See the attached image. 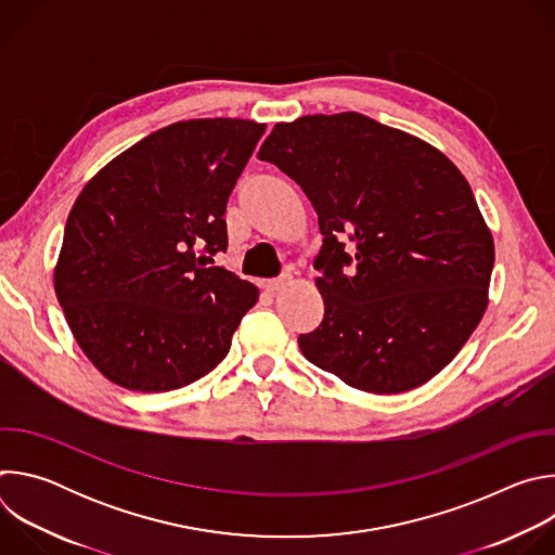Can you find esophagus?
I'll list each match as a JSON object with an SVG mask.
<instances>
[{
  "mask_svg": "<svg viewBox=\"0 0 555 555\" xmlns=\"http://www.w3.org/2000/svg\"><path fill=\"white\" fill-rule=\"evenodd\" d=\"M292 283V276H281V279H274V281H268L266 283V289L270 292V294H276V292H283L287 285Z\"/></svg>",
  "mask_w": 555,
  "mask_h": 555,
  "instance_id": "esophagus-1",
  "label": "esophagus"
}]
</instances>
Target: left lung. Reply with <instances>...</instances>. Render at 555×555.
I'll return each instance as SVG.
<instances>
[{
	"label": "left lung",
	"mask_w": 555,
	"mask_h": 555,
	"mask_svg": "<svg viewBox=\"0 0 555 555\" xmlns=\"http://www.w3.org/2000/svg\"><path fill=\"white\" fill-rule=\"evenodd\" d=\"M259 160L305 191L325 236L313 263L325 319L298 336L302 356L375 395L448 366L483 319L494 268L492 230L450 157L343 112L276 122Z\"/></svg>",
	"instance_id": "left-lung-1"
}]
</instances>
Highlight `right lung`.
I'll use <instances>...</instances> for the list:
<instances>
[{
    "mask_svg": "<svg viewBox=\"0 0 555 555\" xmlns=\"http://www.w3.org/2000/svg\"><path fill=\"white\" fill-rule=\"evenodd\" d=\"M266 125L193 118L142 138L76 197L54 266L74 340L114 384L165 392L212 371L259 287L204 268Z\"/></svg>",
    "mask_w": 555,
    "mask_h": 555,
    "instance_id": "obj_1",
    "label": "right lung"
}]
</instances>
